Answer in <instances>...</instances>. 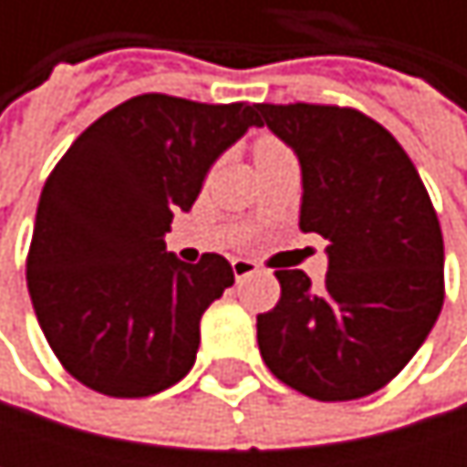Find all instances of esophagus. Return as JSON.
<instances>
[{
  "label": "esophagus",
  "instance_id": "obj_1",
  "mask_svg": "<svg viewBox=\"0 0 467 467\" xmlns=\"http://www.w3.org/2000/svg\"><path fill=\"white\" fill-rule=\"evenodd\" d=\"M256 270H259V265H256V262H251V259H243V256L233 259V273L237 281H240V278H245V275H251V273H256Z\"/></svg>",
  "mask_w": 467,
  "mask_h": 467
}]
</instances>
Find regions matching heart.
Segmentation results:
<instances>
[{
  "label": "heart",
  "instance_id": "b5f03b06",
  "mask_svg": "<svg viewBox=\"0 0 467 467\" xmlns=\"http://www.w3.org/2000/svg\"><path fill=\"white\" fill-rule=\"evenodd\" d=\"M278 153H286V148L273 138H262L256 142V159H267V156H278Z\"/></svg>",
  "mask_w": 467,
  "mask_h": 467
}]
</instances>
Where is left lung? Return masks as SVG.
Segmentation results:
<instances>
[{
    "label": "left lung",
    "instance_id": "8db88e82",
    "mask_svg": "<svg viewBox=\"0 0 467 467\" xmlns=\"http://www.w3.org/2000/svg\"><path fill=\"white\" fill-rule=\"evenodd\" d=\"M300 161V230L327 240L325 286L275 270L281 300L256 317L265 365L314 400H357L420 351L443 306V234L409 153L351 108L259 105Z\"/></svg>",
    "mask_w": 467,
    "mask_h": 467
}]
</instances>
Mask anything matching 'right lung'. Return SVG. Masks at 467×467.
<instances>
[{"label":"right lung","instance_id":"right-lung-1","mask_svg":"<svg viewBox=\"0 0 467 467\" xmlns=\"http://www.w3.org/2000/svg\"><path fill=\"white\" fill-rule=\"evenodd\" d=\"M251 127H262L259 105L142 94L97 119L53 167L26 284L53 354L88 389L148 398L192 370L200 319L234 273L222 254L181 262L164 234Z\"/></svg>","mask_w":467,"mask_h":467}]
</instances>
